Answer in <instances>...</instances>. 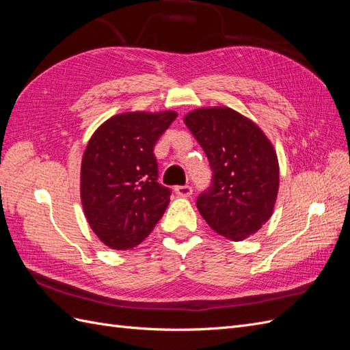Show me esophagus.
I'll return each instance as SVG.
<instances>
[{"label": "esophagus", "mask_w": 350, "mask_h": 350, "mask_svg": "<svg viewBox=\"0 0 350 350\" xmlns=\"http://www.w3.org/2000/svg\"><path fill=\"white\" fill-rule=\"evenodd\" d=\"M174 191L179 197H189L193 194V188L189 185H178L174 188Z\"/></svg>", "instance_id": "34e87169"}]
</instances>
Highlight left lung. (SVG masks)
Segmentation results:
<instances>
[{
	"instance_id": "8db88e82",
	"label": "left lung",
	"mask_w": 350,
	"mask_h": 350,
	"mask_svg": "<svg viewBox=\"0 0 350 350\" xmlns=\"http://www.w3.org/2000/svg\"><path fill=\"white\" fill-rule=\"evenodd\" d=\"M184 122L213 171L197 198L207 225L230 241L256 234L271 217L279 191V162L260 126L228 107L198 108Z\"/></svg>"
}]
</instances>
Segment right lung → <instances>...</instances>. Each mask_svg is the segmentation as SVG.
Listing matches in <instances>:
<instances>
[{
	"instance_id": "add662e5",
	"label": "right lung",
	"mask_w": 350,
	"mask_h": 350,
	"mask_svg": "<svg viewBox=\"0 0 350 350\" xmlns=\"http://www.w3.org/2000/svg\"><path fill=\"white\" fill-rule=\"evenodd\" d=\"M176 112H125L93 133L83 154L80 197L92 230L112 250H130L150 235L171 189L157 183L156 142Z\"/></svg>"
}]
</instances>
